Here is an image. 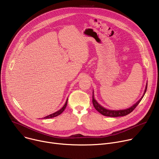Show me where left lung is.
Returning a JSON list of instances; mask_svg holds the SVG:
<instances>
[{
    "label": "left lung",
    "mask_w": 159,
    "mask_h": 159,
    "mask_svg": "<svg viewBox=\"0 0 159 159\" xmlns=\"http://www.w3.org/2000/svg\"><path fill=\"white\" fill-rule=\"evenodd\" d=\"M146 89H147V84H146L144 94L143 95V97L138 102H137L136 103H135L134 105H132L131 107L125 109V110H120V111H111V110H108V109L103 108L102 106H101L100 104H98V103L96 100H95V99L94 98L93 93V106L94 107L95 109H96L97 111H98L100 114H102V115L105 116H109V117H118V116H126V115L130 114L131 112H132L135 109V108L137 106V105H138V104L140 103L142 98H143L144 95L146 91Z\"/></svg>",
    "instance_id": "1"
}]
</instances>
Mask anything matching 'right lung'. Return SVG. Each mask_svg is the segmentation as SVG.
Listing matches in <instances>:
<instances>
[{"label": "right lung", "instance_id": "obj_1", "mask_svg": "<svg viewBox=\"0 0 159 159\" xmlns=\"http://www.w3.org/2000/svg\"><path fill=\"white\" fill-rule=\"evenodd\" d=\"M67 103H68V99H67V100H66V103H65V104L64 106H63V107H62V109H61L60 110H59L58 111H57V112H54V113H53V114H50V115H48V116H46V117H44V118H45V119H47V118H54V117H56V116H59V114H61L63 111H65V108L66 107Z\"/></svg>", "mask_w": 159, "mask_h": 159}]
</instances>
